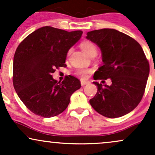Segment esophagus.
Returning a JSON list of instances; mask_svg holds the SVG:
<instances>
[{"instance_id":"esophagus-1","label":"esophagus","mask_w":155,"mask_h":155,"mask_svg":"<svg viewBox=\"0 0 155 155\" xmlns=\"http://www.w3.org/2000/svg\"><path fill=\"white\" fill-rule=\"evenodd\" d=\"M88 84H90V81H85V80H81V84L82 85V86H84V85Z\"/></svg>"}]
</instances>
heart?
<instances>
[{"mask_svg":"<svg viewBox=\"0 0 155 155\" xmlns=\"http://www.w3.org/2000/svg\"><path fill=\"white\" fill-rule=\"evenodd\" d=\"M81 49H83L85 52L90 57H95L97 53V49L96 47L95 44H93L92 42L90 41H84L80 44ZM71 50L69 49L67 52V57H68L71 54ZM91 72L90 69H85V68H78L76 69L75 71V74L76 76H79V77L85 79L88 76V74Z\"/></svg>","mask_w":155,"mask_h":155,"instance_id":"b5f03b06","label":"heart"}]
</instances>
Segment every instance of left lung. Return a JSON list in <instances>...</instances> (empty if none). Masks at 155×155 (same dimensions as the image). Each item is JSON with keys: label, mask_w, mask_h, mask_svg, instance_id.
Returning <instances> with one entry per match:
<instances>
[{"label": "left lung", "mask_w": 155, "mask_h": 155, "mask_svg": "<svg viewBox=\"0 0 155 155\" xmlns=\"http://www.w3.org/2000/svg\"><path fill=\"white\" fill-rule=\"evenodd\" d=\"M87 35L102 52L104 65L95 73L94 79H111L112 82L108 86L94 81L97 92L90 104L108 118L124 116L143 97L149 74V61L140 44L122 32L104 28Z\"/></svg>", "instance_id": "8db88e82"}]
</instances>
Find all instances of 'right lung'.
<instances>
[{
  "instance_id": "right-lung-1",
  "label": "right lung",
  "mask_w": 155,
  "mask_h": 155,
  "mask_svg": "<svg viewBox=\"0 0 155 155\" xmlns=\"http://www.w3.org/2000/svg\"><path fill=\"white\" fill-rule=\"evenodd\" d=\"M82 33L45 26L19 44L14 56V87L35 114L46 118L60 114L68 106L71 95L81 87L80 81L74 76H67L60 83L51 74L56 68L66 66L68 51Z\"/></svg>"
}]
</instances>
